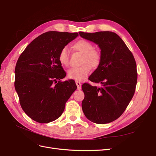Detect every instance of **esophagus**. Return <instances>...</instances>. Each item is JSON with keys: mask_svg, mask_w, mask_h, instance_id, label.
Listing matches in <instances>:
<instances>
[{"mask_svg": "<svg viewBox=\"0 0 156 156\" xmlns=\"http://www.w3.org/2000/svg\"><path fill=\"white\" fill-rule=\"evenodd\" d=\"M76 86H77V88L78 89H82V83H80V82L78 81H76Z\"/></svg>", "mask_w": 156, "mask_h": 156, "instance_id": "esophagus-1", "label": "esophagus"}]
</instances>
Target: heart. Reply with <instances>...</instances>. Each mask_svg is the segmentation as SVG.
Listing matches in <instances>:
<instances>
[{
    "label": "heart",
    "mask_w": 156,
    "mask_h": 156,
    "mask_svg": "<svg viewBox=\"0 0 156 156\" xmlns=\"http://www.w3.org/2000/svg\"><path fill=\"white\" fill-rule=\"evenodd\" d=\"M73 48L83 54L82 66L78 67H73L67 72L69 78L82 81L87 78L90 74L92 67H98L101 62L102 55L99 49L94 48V45L87 40L81 39L73 45ZM58 60L60 64L68 66L69 63V49L63 47L58 54Z\"/></svg>",
    "instance_id": "1"
}]
</instances>
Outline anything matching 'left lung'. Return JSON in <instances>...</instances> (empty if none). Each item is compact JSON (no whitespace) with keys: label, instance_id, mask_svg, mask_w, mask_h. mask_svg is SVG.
I'll list each match as a JSON object with an SVG mask.
<instances>
[{"label":"left lung","instance_id":"left-lung-1","mask_svg":"<svg viewBox=\"0 0 156 156\" xmlns=\"http://www.w3.org/2000/svg\"><path fill=\"white\" fill-rule=\"evenodd\" d=\"M82 38L98 45L102 55L100 66L89 78L101 87L82 85V110L89 120L111 123L124 112L133 97L137 80L136 63L132 52L116 33L79 32Z\"/></svg>","mask_w":156,"mask_h":156}]
</instances>
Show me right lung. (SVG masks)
<instances>
[{"label":"right lung","instance_id":"add662e5","mask_svg":"<svg viewBox=\"0 0 156 156\" xmlns=\"http://www.w3.org/2000/svg\"><path fill=\"white\" fill-rule=\"evenodd\" d=\"M78 36V33H44L27 46L17 60L15 90L23 111L37 122L48 123L58 118L77 89L74 80H60L66 73L58 54Z\"/></svg>","mask_w":156,"mask_h":156}]
</instances>
